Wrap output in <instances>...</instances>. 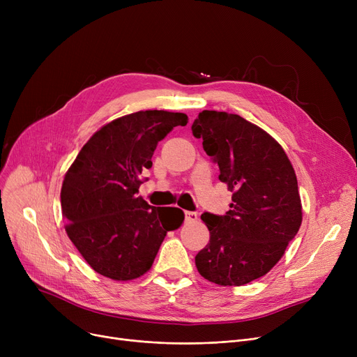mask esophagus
<instances>
[{
    "label": "esophagus",
    "instance_id": "34e87169",
    "mask_svg": "<svg viewBox=\"0 0 357 357\" xmlns=\"http://www.w3.org/2000/svg\"><path fill=\"white\" fill-rule=\"evenodd\" d=\"M185 220L188 222H194L198 220V214L194 211H185Z\"/></svg>",
    "mask_w": 357,
    "mask_h": 357
}]
</instances>
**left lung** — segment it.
<instances>
[{"mask_svg":"<svg viewBox=\"0 0 357 357\" xmlns=\"http://www.w3.org/2000/svg\"><path fill=\"white\" fill-rule=\"evenodd\" d=\"M218 179L233 192L226 215L204 213L210 243L197 256L201 276L240 287L265 276L303 222L296 175L285 150L264 128L237 114L204 109L192 124Z\"/></svg>","mask_w":357,"mask_h":357,"instance_id":"obj_1","label":"left lung"}]
</instances>
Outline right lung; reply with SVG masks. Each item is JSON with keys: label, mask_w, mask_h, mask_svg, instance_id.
<instances>
[{"label": "right lung", "mask_w": 357, "mask_h": 357, "mask_svg": "<svg viewBox=\"0 0 357 357\" xmlns=\"http://www.w3.org/2000/svg\"><path fill=\"white\" fill-rule=\"evenodd\" d=\"M186 123L183 112L163 109L123 116L96 131L69 166L61 191L65 230L97 273L140 278L152 268L166 233L182 224V210L150 207L136 194L158 143Z\"/></svg>", "instance_id": "right-lung-1"}]
</instances>
